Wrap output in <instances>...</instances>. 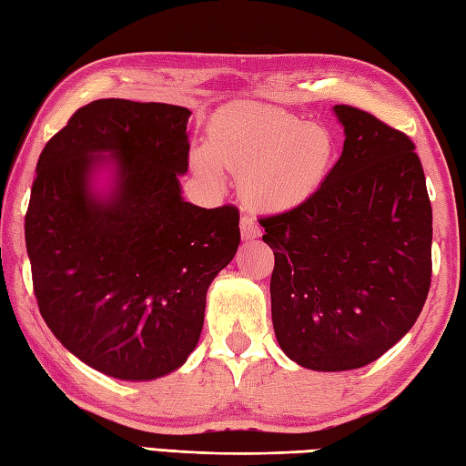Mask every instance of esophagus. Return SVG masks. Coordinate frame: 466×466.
Here are the masks:
<instances>
[{"mask_svg": "<svg viewBox=\"0 0 466 466\" xmlns=\"http://www.w3.org/2000/svg\"><path fill=\"white\" fill-rule=\"evenodd\" d=\"M261 235V227L259 223L253 219L251 215H243L241 217V237L243 239H255V237Z\"/></svg>", "mask_w": 466, "mask_h": 466, "instance_id": "34e87169", "label": "esophagus"}]
</instances>
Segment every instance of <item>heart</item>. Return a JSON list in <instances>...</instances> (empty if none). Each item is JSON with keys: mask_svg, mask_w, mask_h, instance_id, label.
<instances>
[{"mask_svg": "<svg viewBox=\"0 0 466 466\" xmlns=\"http://www.w3.org/2000/svg\"><path fill=\"white\" fill-rule=\"evenodd\" d=\"M329 132L279 108L243 102L223 110L208 128L207 150H197L198 173L217 178L223 168L243 175L255 207L286 211L318 191L334 163Z\"/></svg>", "mask_w": 466, "mask_h": 466, "instance_id": "1", "label": "heart"}]
</instances>
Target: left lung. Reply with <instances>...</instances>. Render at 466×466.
<instances>
[{
    "instance_id": "obj_1",
    "label": "left lung",
    "mask_w": 466,
    "mask_h": 466,
    "mask_svg": "<svg viewBox=\"0 0 466 466\" xmlns=\"http://www.w3.org/2000/svg\"><path fill=\"white\" fill-rule=\"evenodd\" d=\"M346 140L308 201L261 217L275 265L271 318L293 362L362 368L420 316L432 278V207L414 142L374 114L334 108Z\"/></svg>"
}]
</instances>
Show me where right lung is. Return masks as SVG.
I'll list each match as a JSON object with an SVG mask.
<instances>
[{
    "mask_svg": "<svg viewBox=\"0 0 466 466\" xmlns=\"http://www.w3.org/2000/svg\"><path fill=\"white\" fill-rule=\"evenodd\" d=\"M191 110L94 100L46 142L25 213L37 308L64 348L98 372L153 380L185 364L207 289L239 247V208L180 198ZM96 152L116 154L117 191L89 197Z\"/></svg>",
    "mask_w": 466,
    "mask_h": 466,
    "instance_id": "add662e5",
    "label": "right lung"
}]
</instances>
